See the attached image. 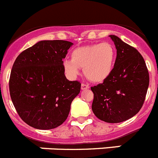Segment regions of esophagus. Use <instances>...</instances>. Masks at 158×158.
<instances>
[{
	"mask_svg": "<svg viewBox=\"0 0 158 158\" xmlns=\"http://www.w3.org/2000/svg\"><path fill=\"white\" fill-rule=\"evenodd\" d=\"M81 89L82 90H87V89H89V86L87 84H85V83H82L81 84Z\"/></svg>",
	"mask_w": 158,
	"mask_h": 158,
	"instance_id": "obj_1",
	"label": "esophagus"
}]
</instances>
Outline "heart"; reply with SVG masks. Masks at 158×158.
<instances>
[{"instance_id":"1","label":"heart","mask_w":158,"mask_h":158,"mask_svg":"<svg viewBox=\"0 0 158 158\" xmlns=\"http://www.w3.org/2000/svg\"><path fill=\"white\" fill-rule=\"evenodd\" d=\"M116 60L115 48L108 42L87 45L75 48L71 52V60H65L63 67L71 79H75L83 68L89 80L100 83L111 74Z\"/></svg>"}]
</instances>
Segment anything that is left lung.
<instances>
[{"label": "left lung", "mask_w": 158, "mask_h": 158, "mask_svg": "<svg viewBox=\"0 0 158 158\" xmlns=\"http://www.w3.org/2000/svg\"><path fill=\"white\" fill-rule=\"evenodd\" d=\"M117 49V57L109 77L91 87L92 111L109 123L127 121L138 113L145 101L149 76L145 60L136 48L110 35Z\"/></svg>", "instance_id": "left-lung-1"}]
</instances>
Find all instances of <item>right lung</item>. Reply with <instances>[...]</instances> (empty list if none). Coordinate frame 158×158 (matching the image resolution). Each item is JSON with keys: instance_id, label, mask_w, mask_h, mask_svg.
<instances>
[{"instance_id": "add662e5", "label": "right lung", "mask_w": 158, "mask_h": 158, "mask_svg": "<svg viewBox=\"0 0 158 158\" xmlns=\"http://www.w3.org/2000/svg\"><path fill=\"white\" fill-rule=\"evenodd\" d=\"M73 44L41 40L22 52L13 64L9 91L19 116L28 126L51 130L65 122L81 83L64 75L63 60Z\"/></svg>"}]
</instances>
